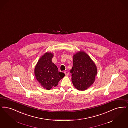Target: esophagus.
Here are the masks:
<instances>
[{"instance_id": "1", "label": "esophagus", "mask_w": 128, "mask_h": 128, "mask_svg": "<svg viewBox=\"0 0 128 128\" xmlns=\"http://www.w3.org/2000/svg\"><path fill=\"white\" fill-rule=\"evenodd\" d=\"M64 74H65V75L66 76H68V74H69V72H68V71H64Z\"/></svg>"}]
</instances>
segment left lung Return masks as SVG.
Segmentation results:
<instances>
[{
    "label": "left lung",
    "mask_w": 128,
    "mask_h": 128,
    "mask_svg": "<svg viewBox=\"0 0 128 128\" xmlns=\"http://www.w3.org/2000/svg\"><path fill=\"white\" fill-rule=\"evenodd\" d=\"M73 66L70 70L72 82L78 90L88 89L94 83L97 74V68L89 56L79 51L73 56Z\"/></svg>",
    "instance_id": "left-lung-1"
}]
</instances>
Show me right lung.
Segmentation results:
<instances>
[{"label":"right lung","mask_w":128,"mask_h":128,"mask_svg":"<svg viewBox=\"0 0 128 128\" xmlns=\"http://www.w3.org/2000/svg\"><path fill=\"white\" fill-rule=\"evenodd\" d=\"M53 56L52 53L46 52L40 58L34 69L36 79L47 90L56 86L65 76L64 72L58 71L57 67L52 62Z\"/></svg>","instance_id":"add662e5"}]
</instances>
